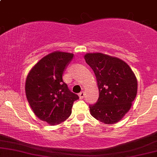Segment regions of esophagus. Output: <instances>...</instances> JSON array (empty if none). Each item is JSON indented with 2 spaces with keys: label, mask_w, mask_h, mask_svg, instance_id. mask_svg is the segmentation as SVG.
Wrapping results in <instances>:
<instances>
[{
  "label": "esophagus",
  "mask_w": 157,
  "mask_h": 157,
  "mask_svg": "<svg viewBox=\"0 0 157 157\" xmlns=\"http://www.w3.org/2000/svg\"><path fill=\"white\" fill-rule=\"evenodd\" d=\"M84 96H85V92H84V91H82V92H80V94H79V97H80V99L84 98Z\"/></svg>",
  "instance_id": "34e87169"
}]
</instances>
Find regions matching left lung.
Masks as SVG:
<instances>
[{"label":"left lung","mask_w":157,"mask_h":157,"mask_svg":"<svg viewBox=\"0 0 157 157\" xmlns=\"http://www.w3.org/2000/svg\"><path fill=\"white\" fill-rule=\"evenodd\" d=\"M86 63L93 69L99 89V98L90 105V113L105 124L120 121L129 111L137 93V80L123 60L102 53H87Z\"/></svg>","instance_id":"obj_1"}]
</instances>
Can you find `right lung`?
<instances>
[{"label":"right lung","mask_w":157,"mask_h":157,"mask_svg":"<svg viewBox=\"0 0 157 157\" xmlns=\"http://www.w3.org/2000/svg\"><path fill=\"white\" fill-rule=\"evenodd\" d=\"M73 56L63 52L48 54L33 66L26 77L27 100L36 116L50 125H57L68 118L74 102L79 99L63 80Z\"/></svg>","instance_id":"obj_1"}]
</instances>
